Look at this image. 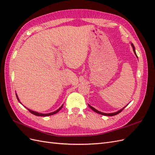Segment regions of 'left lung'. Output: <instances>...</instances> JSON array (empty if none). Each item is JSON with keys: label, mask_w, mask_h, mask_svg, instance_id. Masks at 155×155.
<instances>
[{"label": "left lung", "mask_w": 155, "mask_h": 155, "mask_svg": "<svg viewBox=\"0 0 155 155\" xmlns=\"http://www.w3.org/2000/svg\"><path fill=\"white\" fill-rule=\"evenodd\" d=\"M131 46H132V47H133V51H134V53L135 54V55H136V57H137V58H138V57H137V54H136V51H135V48H134V46L133 45V43H131ZM127 106H125L124 108H121L120 110H118V111H117V112H115V113H102V112H101V111H98V110H97V109H95V108H94V107H91V105H89L88 104V107H89L92 110H94V112H96L97 113H98V114H103V115H104V116H110V117H112V116H114V115H116V114H118V113H120V112L123 110L124 108L126 107Z\"/></svg>", "instance_id": "1"}]
</instances>
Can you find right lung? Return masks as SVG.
Returning <instances> with one entry per match:
<instances>
[{
  "label": "right lung",
  "instance_id": "1",
  "mask_svg": "<svg viewBox=\"0 0 155 155\" xmlns=\"http://www.w3.org/2000/svg\"><path fill=\"white\" fill-rule=\"evenodd\" d=\"M16 98H17L18 101L20 102L19 98H18V96H17V94H16ZM20 103H21V102H20ZM62 106H63V104H62V106H61L60 108H59L58 109H57V110H55V111H54V112H52V113H47V114L40 113H38V112H35V111H33V110H31V109H29V108H27V107H26V108H27V109L29 110V112H30V113H31L32 114H33L36 115V116H39V117H47V116H51V115H52V114H56V113H57L61 109Z\"/></svg>",
  "mask_w": 155,
  "mask_h": 155
}]
</instances>
